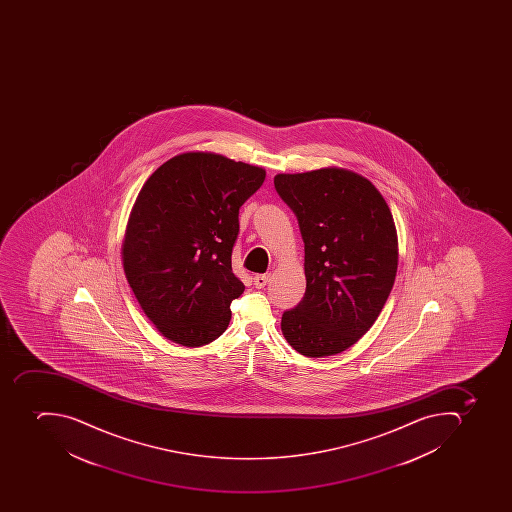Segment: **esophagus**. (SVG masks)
I'll use <instances>...</instances> for the list:
<instances>
[{"label":"esophagus","mask_w":512,"mask_h":512,"mask_svg":"<svg viewBox=\"0 0 512 512\" xmlns=\"http://www.w3.org/2000/svg\"><path fill=\"white\" fill-rule=\"evenodd\" d=\"M269 278V274L254 275V286H256V288H264V286L267 285V282H269Z\"/></svg>","instance_id":"34e87169"}]
</instances>
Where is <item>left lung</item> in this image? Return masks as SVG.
<instances>
[{
  "instance_id": "obj_1",
  "label": "left lung",
  "mask_w": 512,
  "mask_h": 512,
  "mask_svg": "<svg viewBox=\"0 0 512 512\" xmlns=\"http://www.w3.org/2000/svg\"><path fill=\"white\" fill-rule=\"evenodd\" d=\"M275 190L298 219L306 293L285 310L294 351L326 357L370 330L386 304L399 261L391 210L368 179L341 168L277 174Z\"/></svg>"
}]
</instances>
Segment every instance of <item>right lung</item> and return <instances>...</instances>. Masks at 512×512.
Masks as SVG:
<instances>
[{
    "instance_id": "1",
    "label": "right lung",
    "mask_w": 512,
    "mask_h": 512,
    "mask_svg": "<svg viewBox=\"0 0 512 512\" xmlns=\"http://www.w3.org/2000/svg\"><path fill=\"white\" fill-rule=\"evenodd\" d=\"M259 166L208 152L181 153L145 181L126 227L123 266L165 338L205 346L229 326L245 291L232 272L238 211L262 186Z\"/></svg>"
}]
</instances>
